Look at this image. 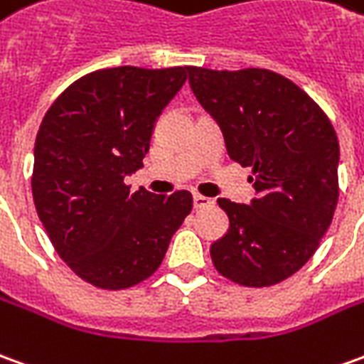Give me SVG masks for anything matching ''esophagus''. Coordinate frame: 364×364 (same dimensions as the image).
Wrapping results in <instances>:
<instances>
[{
    "instance_id": "1",
    "label": "esophagus",
    "mask_w": 364,
    "mask_h": 364,
    "mask_svg": "<svg viewBox=\"0 0 364 364\" xmlns=\"http://www.w3.org/2000/svg\"><path fill=\"white\" fill-rule=\"evenodd\" d=\"M193 207L195 208H210L213 207V199L203 197V195H195V197H193Z\"/></svg>"
}]
</instances>
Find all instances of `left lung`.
<instances>
[{
    "label": "left lung",
    "instance_id": "1",
    "mask_svg": "<svg viewBox=\"0 0 364 364\" xmlns=\"http://www.w3.org/2000/svg\"><path fill=\"white\" fill-rule=\"evenodd\" d=\"M189 85L217 122L228 157L250 167V205L217 199L228 230L210 244L225 278L264 288L289 278L319 246L339 197V141L323 110L286 76L189 68Z\"/></svg>",
    "mask_w": 364,
    "mask_h": 364
}]
</instances>
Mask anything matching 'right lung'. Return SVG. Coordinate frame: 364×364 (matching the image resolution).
<instances>
[{
  "instance_id": "add662e5",
  "label": "right lung",
  "mask_w": 364,
  "mask_h": 364,
  "mask_svg": "<svg viewBox=\"0 0 364 364\" xmlns=\"http://www.w3.org/2000/svg\"><path fill=\"white\" fill-rule=\"evenodd\" d=\"M189 67H116L78 78L41 122L33 200L68 268L102 289L132 288L164 260L191 213L189 191L129 193L144 167L157 118L181 90Z\"/></svg>"
}]
</instances>
